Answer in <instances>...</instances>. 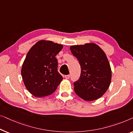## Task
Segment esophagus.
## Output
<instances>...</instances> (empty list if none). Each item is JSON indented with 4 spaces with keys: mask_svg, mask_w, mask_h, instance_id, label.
Returning a JSON list of instances; mask_svg holds the SVG:
<instances>
[{
    "mask_svg": "<svg viewBox=\"0 0 133 133\" xmlns=\"http://www.w3.org/2000/svg\"><path fill=\"white\" fill-rule=\"evenodd\" d=\"M64 77L66 79H69V78H70V75H65Z\"/></svg>",
    "mask_w": 133,
    "mask_h": 133,
    "instance_id": "esophagus-1",
    "label": "esophagus"
}]
</instances>
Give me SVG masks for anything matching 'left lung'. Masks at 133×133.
Returning a JSON list of instances; mask_svg holds the SVG:
<instances>
[{
  "label": "left lung",
  "instance_id": "left-lung-1",
  "mask_svg": "<svg viewBox=\"0 0 133 133\" xmlns=\"http://www.w3.org/2000/svg\"><path fill=\"white\" fill-rule=\"evenodd\" d=\"M70 49L81 68L79 79L74 83L75 92L87 101L98 99L111 83V67L105 54L95 43L71 46Z\"/></svg>",
  "mask_w": 133,
  "mask_h": 133
}]
</instances>
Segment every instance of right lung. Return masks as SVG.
Listing matches in <instances>:
<instances>
[{
  "label": "right lung",
  "instance_id": "obj_1",
  "mask_svg": "<svg viewBox=\"0 0 133 133\" xmlns=\"http://www.w3.org/2000/svg\"><path fill=\"white\" fill-rule=\"evenodd\" d=\"M63 47L51 41L40 40L28 52L21 74L26 88L34 96L51 95L63 80L55 58Z\"/></svg>",
  "mask_w": 133,
  "mask_h": 133
}]
</instances>
